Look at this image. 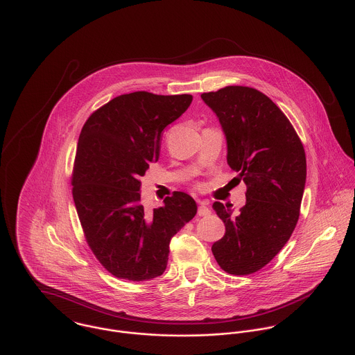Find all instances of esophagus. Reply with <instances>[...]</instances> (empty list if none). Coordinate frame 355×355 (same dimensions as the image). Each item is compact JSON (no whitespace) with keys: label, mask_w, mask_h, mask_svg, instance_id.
Returning a JSON list of instances; mask_svg holds the SVG:
<instances>
[{"label":"esophagus","mask_w":355,"mask_h":355,"mask_svg":"<svg viewBox=\"0 0 355 355\" xmlns=\"http://www.w3.org/2000/svg\"><path fill=\"white\" fill-rule=\"evenodd\" d=\"M211 211L207 207V202L206 201H201L200 206H198V216H209Z\"/></svg>","instance_id":"1"}]
</instances>
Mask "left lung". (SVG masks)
I'll use <instances>...</instances> for the list:
<instances>
[{
    "label": "left lung",
    "instance_id": "obj_1",
    "mask_svg": "<svg viewBox=\"0 0 355 355\" xmlns=\"http://www.w3.org/2000/svg\"><path fill=\"white\" fill-rule=\"evenodd\" d=\"M227 139V162L246 186V205L213 203L225 235L213 243L217 263L231 275L265 266L290 239L306 183L304 145L279 106L261 92L228 86L201 94Z\"/></svg>",
    "mask_w": 355,
    "mask_h": 355
}]
</instances>
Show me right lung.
<instances>
[{"label":"right lung","mask_w":355,"mask_h":355,"mask_svg":"<svg viewBox=\"0 0 355 355\" xmlns=\"http://www.w3.org/2000/svg\"><path fill=\"white\" fill-rule=\"evenodd\" d=\"M193 96L123 94L97 109L78 141L72 196L92 252L119 279L145 282L166 269L169 243L197 214V203L175 191L161 207L141 201V178L159 157L164 128Z\"/></svg>","instance_id":"right-lung-1"}]
</instances>
